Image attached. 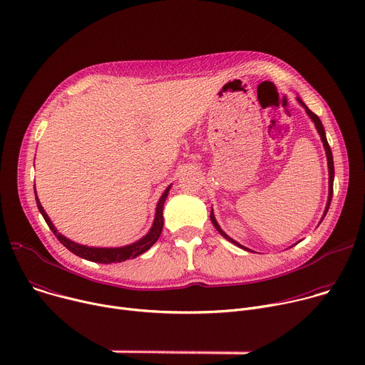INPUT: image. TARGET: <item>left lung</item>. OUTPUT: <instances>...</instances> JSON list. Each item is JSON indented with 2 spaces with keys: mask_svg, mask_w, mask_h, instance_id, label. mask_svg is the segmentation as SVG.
<instances>
[{
  "mask_svg": "<svg viewBox=\"0 0 365 365\" xmlns=\"http://www.w3.org/2000/svg\"><path fill=\"white\" fill-rule=\"evenodd\" d=\"M296 99H297V102L300 103V106L304 108V111H306V114L309 115V118L312 120V123L315 124V128H317V131H318V134L321 135V140H322V144H324V148H325V154H327V160H328V176H329V186H328V200H327V206H325V211H324V215H322V218H321V221H319V224L324 221V218H325V215H327V212H328V210H329V205H331V200H332V195H334V178H335V169H334V158H332V151H331V147H329V144H328V140H327V134H325V128H324V125H322V121L319 120V117L317 115V114H314L312 113L307 107H306V103L302 101V98L297 95L296 96ZM211 221H212V224H214V227L217 228V231L225 238V240H228L230 242H232L234 245H237V247H240V248H242V250H247V251H251L250 248H247V247H244V245H241L238 241H235V240H232L227 232H224L222 231V228L220 227V224H218V221H217V218H215V214H214V210H211ZM299 242V241H297ZM296 242V244H297ZM296 244H293V245H296ZM292 245V247H293Z\"/></svg>",
  "mask_w": 365,
  "mask_h": 365,
  "instance_id": "obj_1",
  "label": "left lung"
}]
</instances>
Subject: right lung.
<instances>
[{"label":"right lung","mask_w":365,"mask_h":365,"mask_svg":"<svg viewBox=\"0 0 365 365\" xmlns=\"http://www.w3.org/2000/svg\"><path fill=\"white\" fill-rule=\"evenodd\" d=\"M172 185H169L166 187V190L163 192V195L160 196L158 205H155V214H154V221L151 224V228L148 230V232L141 237L140 240H137L135 242H131L128 245H123V247H89V245H83V244H78L69 238H66L65 235H62L58 228L53 225V222L50 221L48 215L46 214V211L43 210V206L38 200V196L36 193V186H34V195H36V203L40 214L43 215L46 224L48 225V228L51 230L56 235V238L73 254H76L81 258L88 259V262H93V263H101V264H111V263H121L125 262V259L130 258H135L137 255L145 252L148 248H151L154 245V242L159 240L162 230H163V206L165 202L169 196V190H170Z\"/></svg>","instance_id":"right-lung-1"}]
</instances>
